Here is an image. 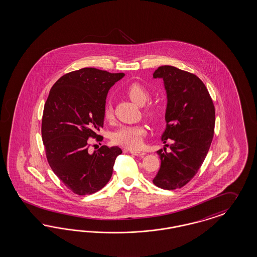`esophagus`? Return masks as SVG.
I'll list each match as a JSON object with an SVG mask.
<instances>
[{"instance_id":"obj_1","label":"esophagus","mask_w":257,"mask_h":257,"mask_svg":"<svg viewBox=\"0 0 257 257\" xmlns=\"http://www.w3.org/2000/svg\"><path fill=\"white\" fill-rule=\"evenodd\" d=\"M129 152H130L132 155L138 156V157H143V156H145V155H146V153L142 152V151L129 150Z\"/></svg>"}]
</instances>
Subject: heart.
<instances>
[{"mask_svg": "<svg viewBox=\"0 0 257 257\" xmlns=\"http://www.w3.org/2000/svg\"><path fill=\"white\" fill-rule=\"evenodd\" d=\"M126 95L136 104L143 106L150 98V93L147 89L141 84L134 83L126 89ZM144 115L153 121H157L161 116L160 108L156 106H148L144 109ZM104 117L107 120H111L114 117L113 109L107 106L104 110ZM145 134V129L140 126H122L116 130L112 136V141L119 146L128 149H139L142 144V138Z\"/></svg>", "mask_w": 257, "mask_h": 257, "instance_id": "b5f03b06", "label": "heart"}]
</instances>
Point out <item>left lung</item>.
Wrapping results in <instances>:
<instances>
[{"mask_svg": "<svg viewBox=\"0 0 257 257\" xmlns=\"http://www.w3.org/2000/svg\"><path fill=\"white\" fill-rule=\"evenodd\" d=\"M153 78L163 80L167 94L166 128L161 141H173L169 152L166 148L158 151L161 164L153 182L161 189L175 190L195 177L209 152L214 106L202 80L192 73L163 65L154 72Z\"/></svg>", "mask_w": 257, "mask_h": 257, "instance_id": "8db88e82", "label": "left lung"}]
</instances>
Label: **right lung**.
I'll return each mask as SVG.
<instances>
[{
    "mask_svg": "<svg viewBox=\"0 0 257 257\" xmlns=\"http://www.w3.org/2000/svg\"><path fill=\"white\" fill-rule=\"evenodd\" d=\"M124 73L86 67L63 75L55 82L45 102L42 137L46 158L55 175L79 195H92L112 177L117 146L102 145L89 153V138L102 137L108 91Z\"/></svg>",
    "mask_w": 257,
    "mask_h": 257,
    "instance_id": "obj_1",
    "label": "right lung"
}]
</instances>
